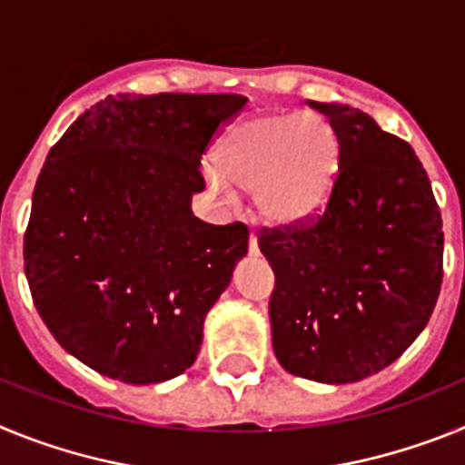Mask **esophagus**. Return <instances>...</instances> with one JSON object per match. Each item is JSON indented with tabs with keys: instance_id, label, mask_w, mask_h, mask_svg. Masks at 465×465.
<instances>
[{
	"instance_id": "34e87169",
	"label": "esophagus",
	"mask_w": 465,
	"mask_h": 465,
	"mask_svg": "<svg viewBox=\"0 0 465 465\" xmlns=\"http://www.w3.org/2000/svg\"><path fill=\"white\" fill-rule=\"evenodd\" d=\"M258 253H261V249H258V237L253 235H249V256H258Z\"/></svg>"
}]
</instances>
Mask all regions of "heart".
<instances>
[{"label": "heart", "instance_id": "obj_1", "mask_svg": "<svg viewBox=\"0 0 465 465\" xmlns=\"http://www.w3.org/2000/svg\"><path fill=\"white\" fill-rule=\"evenodd\" d=\"M209 172L213 193L232 203L235 191L256 195L261 216L274 225L314 219L332 195L340 174V139L316 114L262 111L232 123L216 142Z\"/></svg>", "mask_w": 465, "mask_h": 465}]
</instances>
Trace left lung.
I'll return each instance as SVG.
<instances>
[{"label": "left lung", "instance_id": "8db88e82", "mask_svg": "<svg viewBox=\"0 0 465 465\" xmlns=\"http://www.w3.org/2000/svg\"><path fill=\"white\" fill-rule=\"evenodd\" d=\"M340 139L326 209L258 237L274 272L279 365L322 384L384 371L417 340L442 283V219L412 146L351 106L310 102Z\"/></svg>", "mask_w": 465, "mask_h": 465}]
</instances>
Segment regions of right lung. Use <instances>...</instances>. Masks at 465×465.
<instances>
[{
  "label": "right lung",
  "mask_w": 465,
  "mask_h": 465,
  "mask_svg": "<svg viewBox=\"0 0 465 465\" xmlns=\"http://www.w3.org/2000/svg\"><path fill=\"white\" fill-rule=\"evenodd\" d=\"M244 94H109L69 125L32 195L25 274L64 351L125 384L200 354L204 316L246 256L242 223L193 216L200 158Z\"/></svg>",
  "instance_id": "1"
}]
</instances>
